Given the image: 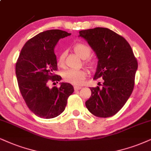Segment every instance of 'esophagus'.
Segmentation results:
<instances>
[{
    "instance_id": "34e87169",
    "label": "esophagus",
    "mask_w": 151,
    "mask_h": 151,
    "mask_svg": "<svg viewBox=\"0 0 151 151\" xmlns=\"http://www.w3.org/2000/svg\"><path fill=\"white\" fill-rule=\"evenodd\" d=\"M81 88L82 87L80 86H74V90H81Z\"/></svg>"
}]
</instances>
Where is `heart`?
Instances as JSON below:
<instances>
[{"label": "heart", "mask_w": 151, "mask_h": 151, "mask_svg": "<svg viewBox=\"0 0 151 151\" xmlns=\"http://www.w3.org/2000/svg\"><path fill=\"white\" fill-rule=\"evenodd\" d=\"M74 52L83 59H86L90 57L91 55V49L88 45L84 43H77L73 46ZM65 53H61L58 59V66L63 67L64 65ZM85 64L90 68H93L94 66V62L92 61L86 60ZM87 76V73L85 70L79 69H68L65 70L63 73V78L66 82L70 84L78 85H81L85 81Z\"/></svg>", "instance_id": "1"}]
</instances>
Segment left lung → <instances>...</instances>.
Returning a JSON list of instances; mask_svg holds the SVG:
<instances>
[{
  "instance_id": "1",
  "label": "left lung",
  "mask_w": 151,
  "mask_h": 151,
  "mask_svg": "<svg viewBox=\"0 0 151 151\" xmlns=\"http://www.w3.org/2000/svg\"><path fill=\"white\" fill-rule=\"evenodd\" d=\"M79 33L97 56L94 80L102 82L90 87L92 94L85 105L96 117H111L123 107L132 93L138 68L137 58L127 40L107 28L96 27Z\"/></svg>"
}]
</instances>
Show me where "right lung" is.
Returning <instances> with one entry per match:
<instances>
[{"instance_id": "obj_1", "label": "right lung", "mask_w": 151, "mask_h": 151, "mask_svg": "<svg viewBox=\"0 0 151 151\" xmlns=\"http://www.w3.org/2000/svg\"><path fill=\"white\" fill-rule=\"evenodd\" d=\"M66 31L54 29L43 31L29 39L20 52L15 66L19 88L26 104L37 116L50 119L65 110L68 96L74 89L70 83L50 88L51 82H58L54 48L60 38L70 36Z\"/></svg>"}]
</instances>
